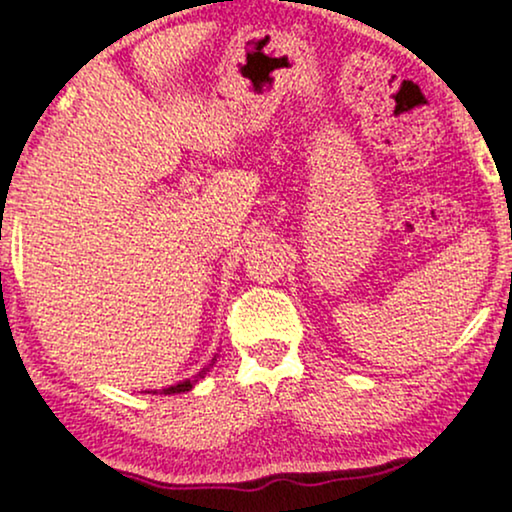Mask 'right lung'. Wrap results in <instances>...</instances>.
Wrapping results in <instances>:
<instances>
[{
	"label": "right lung",
	"mask_w": 512,
	"mask_h": 512,
	"mask_svg": "<svg viewBox=\"0 0 512 512\" xmlns=\"http://www.w3.org/2000/svg\"><path fill=\"white\" fill-rule=\"evenodd\" d=\"M214 363H216V356L214 358H211V363H209V366L207 368H202V370H199V373L195 375V378H192V380H182V383H178V385H173V387H166V390H161L163 392V395H178V392H190L192 390V387H195L197 385V380H202L204 378V375H207L209 373V368L211 366H214Z\"/></svg>",
	"instance_id": "right-lung-1"
}]
</instances>
